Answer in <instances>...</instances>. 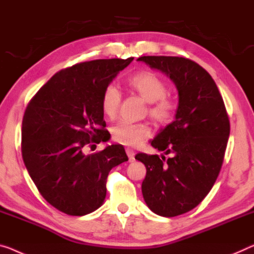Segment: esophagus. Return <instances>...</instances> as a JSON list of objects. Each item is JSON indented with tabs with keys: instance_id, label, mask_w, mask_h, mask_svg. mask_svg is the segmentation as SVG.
<instances>
[{
	"instance_id": "34e87169",
	"label": "esophagus",
	"mask_w": 254,
	"mask_h": 254,
	"mask_svg": "<svg viewBox=\"0 0 254 254\" xmlns=\"http://www.w3.org/2000/svg\"><path fill=\"white\" fill-rule=\"evenodd\" d=\"M127 155L128 157V161L130 162H134V150L133 149H130V148H127Z\"/></svg>"
}]
</instances>
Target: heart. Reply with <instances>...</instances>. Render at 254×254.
<instances>
[{"label":"heart","mask_w":254,"mask_h":254,"mask_svg":"<svg viewBox=\"0 0 254 254\" xmlns=\"http://www.w3.org/2000/svg\"><path fill=\"white\" fill-rule=\"evenodd\" d=\"M127 85L148 103L149 115L158 123H168L175 114L176 105L166 97L168 86L158 75L141 71L127 78ZM121 104V92L114 84H109L101 94V111L108 119L115 117ZM150 127L146 123H131L121 121L113 127V139L122 145L135 147L150 135Z\"/></svg>","instance_id":"obj_1"}]
</instances>
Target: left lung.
<instances>
[{
	"mask_svg": "<svg viewBox=\"0 0 254 254\" xmlns=\"http://www.w3.org/2000/svg\"><path fill=\"white\" fill-rule=\"evenodd\" d=\"M175 83L179 103L176 119L161 128L150 145L165 156L139 153L146 166L141 191L147 206L162 217H176L198 205L217 180L224 162L230 126L211 75L181 57L143 56L137 59Z\"/></svg>",
	"mask_w": 254,
	"mask_h": 254,
	"instance_id": "left-lung-1",
	"label": "left lung"
}]
</instances>
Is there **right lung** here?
I'll use <instances>...</instances> for the list:
<instances>
[{"mask_svg": "<svg viewBox=\"0 0 254 254\" xmlns=\"http://www.w3.org/2000/svg\"><path fill=\"white\" fill-rule=\"evenodd\" d=\"M133 58L81 63L54 75L26 108L21 127L22 160L41 195L69 215H85L104 204L106 181L127 161L122 145L85 154L104 141L101 94Z\"/></svg>", "mask_w": 254, "mask_h": 254, "instance_id": "1", "label": "right lung"}]
</instances>
